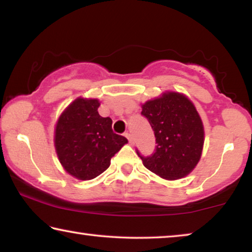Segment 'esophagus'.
Masks as SVG:
<instances>
[{
	"instance_id": "esophagus-1",
	"label": "esophagus",
	"mask_w": 252,
	"mask_h": 252,
	"mask_svg": "<svg viewBox=\"0 0 252 252\" xmlns=\"http://www.w3.org/2000/svg\"><path fill=\"white\" fill-rule=\"evenodd\" d=\"M125 135L126 136V139L127 140H129V143L130 144H132V143H133V138H132V135L129 133V132H126V133H125Z\"/></svg>"
}]
</instances>
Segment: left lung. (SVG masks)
<instances>
[{"label":"left lung","instance_id":"1","mask_svg":"<svg viewBox=\"0 0 252 252\" xmlns=\"http://www.w3.org/2000/svg\"><path fill=\"white\" fill-rule=\"evenodd\" d=\"M143 117L155 131L156 149L151 156H141L143 165L167 180L189 174L201 157L204 130L197 109L186 95L165 92L142 104Z\"/></svg>","mask_w":252,"mask_h":252}]
</instances>
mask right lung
Segmentation results:
<instances>
[{"label": "right lung", "mask_w": 252, "mask_h": 252, "mask_svg": "<svg viewBox=\"0 0 252 252\" xmlns=\"http://www.w3.org/2000/svg\"><path fill=\"white\" fill-rule=\"evenodd\" d=\"M96 99L78 97L60 116L54 146L67 173L79 180H91L110 167L111 158L127 142L114 133L112 120L102 118Z\"/></svg>", "instance_id": "right-lung-1"}]
</instances>
